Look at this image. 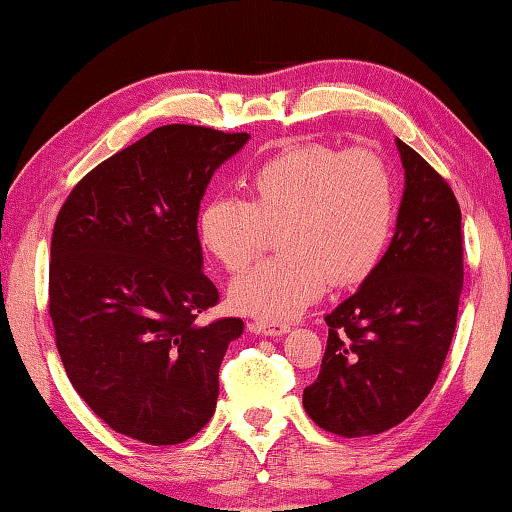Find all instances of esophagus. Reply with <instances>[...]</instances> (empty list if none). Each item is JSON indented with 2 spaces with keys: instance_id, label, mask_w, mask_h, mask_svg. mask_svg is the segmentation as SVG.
<instances>
[{
  "instance_id": "obj_1",
  "label": "esophagus",
  "mask_w": 512,
  "mask_h": 512,
  "mask_svg": "<svg viewBox=\"0 0 512 512\" xmlns=\"http://www.w3.org/2000/svg\"><path fill=\"white\" fill-rule=\"evenodd\" d=\"M248 327L250 332L262 334V336H282L289 332V325L280 323V320H255V323H250Z\"/></svg>"
}]
</instances>
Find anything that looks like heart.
Here are the masks:
<instances>
[{
    "label": "heart",
    "instance_id": "1",
    "mask_svg": "<svg viewBox=\"0 0 512 512\" xmlns=\"http://www.w3.org/2000/svg\"><path fill=\"white\" fill-rule=\"evenodd\" d=\"M248 201L214 196L198 214L201 246L239 273L262 253L268 230L280 255L235 280L230 300L244 314L291 318L327 284L357 287L375 273L397 219L395 178L370 149L296 144L259 164L246 180Z\"/></svg>",
    "mask_w": 512,
    "mask_h": 512
}]
</instances>
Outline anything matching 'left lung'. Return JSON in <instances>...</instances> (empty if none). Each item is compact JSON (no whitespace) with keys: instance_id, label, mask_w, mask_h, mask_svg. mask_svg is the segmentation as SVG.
<instances>
[{"instance_id":"obj_1","label":"left lung","mask_w":512,"mask_h":512,"mask_svg":"<svg viewBox=\"0 0 512 512\" xmlns=\"http://www.w3.org/2000/svg\"><path fill=\"white\" fill-rule=\"evenodd\" d=\"M406 187L395 237L361 289L325 316L327 348L302 406L320 429L375 436L418 409L443 370L463 289L461 207L397 140Z\"/></svg>"}]
</instances>
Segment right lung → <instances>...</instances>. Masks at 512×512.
I'll list each match as a JSON object with an SVG mask.
<instances>
[{"instance_id":"obj_1","label":"right lung","mask_w":512,"mask_h":512,"mask_svg":"<svg viewBox=\"0 0 512 512\" xmlns=\"http://www.w3.org/2000/svg\"><path fill=\"white\" fill-rule=\"evenodd\" d=\"M248 133L169 124L103 160L69 192L51 237L49 316L69 381L110 429L146 445L196 436L241 318L203 268L198 207Z\"/></svg>"}]
</instances>
